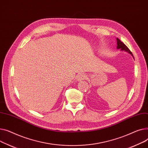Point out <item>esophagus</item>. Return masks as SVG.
Masks as SVG:
<instances>
[{
	"label": "esophagus",
	"mask_w": 148,
	"mask_h": 148,
	"mask_svg": "<svg viewBox=\"0 0 148 148\" xmlns=\"http://www.w3.org/2000/svg\"><path fill=\"white\" fill-rule=\"evenodd\" d=\"M86 77V76L85 74H84V73L83 74H80L79 75H77L76 81H78V82H79V81H82L85 79Z\"/></svg>",
	"instance_id": "1"
}]
</instances>
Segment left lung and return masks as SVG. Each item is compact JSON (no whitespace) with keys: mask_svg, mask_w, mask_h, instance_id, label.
Masks as SVG:
<instances>
[{"mask_svg":"<svg viewBox=\"0 0 148 148\" xmlns=\"http://www.w3.org/2000/svg\"><path fill=\"white\" fill-rule=\"evenodd\" d=\"M116 41H117V49H121V51H125L127 52V53H128L129 54H131L133 57V55L132 52L130 51V50L128 48V47L124 44L123 42H121L118 38H116Z\"/></svg>","mask_w":148,"mask_h":148,"instance_id":"left-lung-1","label":"left lung"}]
</instances>
